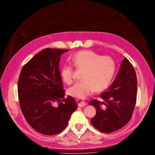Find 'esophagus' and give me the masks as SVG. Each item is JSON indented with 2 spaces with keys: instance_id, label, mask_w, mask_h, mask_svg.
Listing matches in <instances>:
<instances>
[{
  "instance_id": "esophagus-1",
  "label": "esophagus",
  "mask_w": 155,
  "mask_h": 155,
  "mask_svg": "<svg viewBox=\"0 0 155 155\" xmlns=\"http://www.w3.org/2000/svg\"><path fill=\"white\" fill-rule=\"evenodd\" d=\"M78 106L79 107H84L85 105H86V103H85V101L84 100H78L77 101Z\"/></svg>"
}]
</instances>
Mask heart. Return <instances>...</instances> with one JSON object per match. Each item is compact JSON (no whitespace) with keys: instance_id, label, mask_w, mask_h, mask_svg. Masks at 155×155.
<instances>
[{"instance_id":"obj_1","label":"heart","mask_w":155,"mask_h":155,"mask_svg":"<svg viewBox=\"0 0 155 155\" xmlns=\"http://www.w3.org/2000/svg\"><path fill=\"white\" fill-rule=\"evenodd\" d=\"M77 68L83 69V81L68 89V94L74 98L84 100L93 94L95 91H101L111 84L116 70V62L112 57L101 55L91 50L79 51L72 57ZM73 68L69 64L61 68V77L67 84L73 82Z\"/></svg>"}]
</instances>
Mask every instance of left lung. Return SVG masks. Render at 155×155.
Here are the masks:
<instances>
[{"mask_svg": "<svg viewBox=\"0 0 155 155\" xmlns=\"http://www.w3.org/2000/svg\"><path fill=\"white\" fill-rule=\"evenodd\" d=\"M137 85L135 71L125 57L112 85L100 95L104 101L89 102L96 108V115L91 120L93 127L101 132L111 133L127 124L135 106Z\"/></svg>", "mask_w": 155, "mask_h": 155, "instance_id": "obj_1", "label": "left lung"}]
</instances>
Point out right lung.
<instances>
[{
    "instance_id": "1",
    "label": "right lung",
    "mask_w": 155,
    "mask_h": 155,
    "mask_svg": "<svg viewBox=\"0 0 155 155\" xmlns=\"http://www.w3.org/2000/svg\"><path fill=\"white\" fill-rule=\"evenodd\" d=\"M68 51L45 48L25 64L20 74L18 94L21 112L28 124L43 135L61 132L78 107L73 97L64 98L59 62Z\"/></svg>"
}]
</instances>
